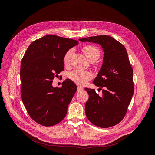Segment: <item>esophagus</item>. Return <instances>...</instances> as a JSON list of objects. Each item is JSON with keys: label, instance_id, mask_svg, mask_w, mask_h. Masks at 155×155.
<instances>
[{"label": "esophagus", "instance_id": "1", "mask_svg": "<svg viewBox=\"0 0 155 155\" xmlns=\"http://www.w3.org/2000/svg\"><path fill=\"white\" fill-rule=\"evenodd\" d=\"M82 90H83V88H82L81 87H79V86H78V89H77V91H78V92L81 91H82Z\"/></svg>", "mask_w": 155, "mask_h": 155}]
</instances>
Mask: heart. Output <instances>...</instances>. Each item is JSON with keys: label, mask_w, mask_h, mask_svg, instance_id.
Instances as JSON below:
<instances>
[{"label": "heart", "mask_w": 155, "mask_h": 155, "mask_svg": "<svg viewBox=\"0 0 155 155\" xmlns=\"http://www.w3.org/2000/svg\"><path fill=\"white\" fill-rule=\"evenodd\" d=\"M82 51L86 55L87 58L91 62H94L100 58L101 52L100 49L94 45H85L82 48ZM73 54L72 49L68 50L63 57V63L65 65H68L70 59ZM92 74L90 72L86 70H75L69 74V78L79 85H83L87 80L91 79Z\"/></svg>", "instance_id": "heart-1"}]
</instances>
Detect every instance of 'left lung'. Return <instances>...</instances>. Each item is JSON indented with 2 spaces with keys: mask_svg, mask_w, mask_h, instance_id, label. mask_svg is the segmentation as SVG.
<instances>
[{
  "mask_svg": "<svg viewBox=\"0 0 155 155\" xmlns=\"http://www.w3.org/2000/svg\"><path fill=\"white\" fill-rule=\"evenodd\" d=\"M81 42L100 44L104 51V63L93 83L102 90L100 96L94 89L85 88L88 100L85 113L92 124L108 128L119 124L127 111L134 93L133 70L124 46L109 35L79 39Z\"/></svg>",
  "mask_w": 155,
  "mask_h": 155,
  "instance_id": "8db88e82",
  "label": "left lung"
}]
</instances>
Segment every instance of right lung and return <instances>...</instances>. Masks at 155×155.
Wrapping results in <instances>:
<instances>
[{"mask_svg": "<svg viewBox=\"0 0 155 155\" xmlns=\"http://www.w3.org/2000/svg\"><path fill=\"white\" fill-rule=\"evenodd\" d=\"M78 43L76 40L47 35L31 43L23 56L21 97L30 118L37 124L55 125L66 116L77 87L68 79L61 88H54L52 82L64 70V55Z\"/></svg>", "mask_w": 155, "mask_h": 155, "instance_id": "obj_1", "label": "right lung"}]
</instances>
